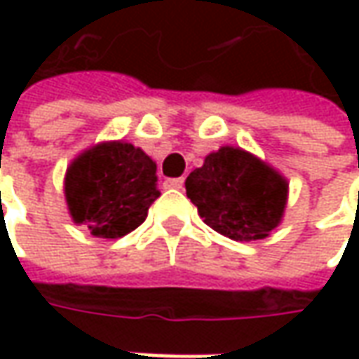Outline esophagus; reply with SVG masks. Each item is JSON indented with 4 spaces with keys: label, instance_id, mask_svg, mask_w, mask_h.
Wrapping results in <instances>:
<instances>
[{
    "label": "esophagus",
    "instance_id": "34e87169",
    "mask_svg": "<svg viewBox=\"0 0 359 359\" xmlns=\"http://www.w3.org/2000/svg\"><path fill=\"white\" fill-rule=\"evenodd\" d=\"M165 186L172 187V189H182V187H184V177H172V180H165Z\"/></svg>",
    "mask_w": 359,
    "mask_h": 359
}]
</instances>
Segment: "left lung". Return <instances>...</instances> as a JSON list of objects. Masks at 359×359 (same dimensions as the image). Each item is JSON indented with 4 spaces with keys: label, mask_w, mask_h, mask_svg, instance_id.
Returning a JSON list of instances; mask_svg holds the SVG:
<instances>
[{
    "label": "left lung",
    "mask_w": 359,
    "mask_h": 359,
    "mask_svg": "<svg viewBox=\"0 0 359 359\" xmlns=\"http://www.w3.org/2000/svg\"><path fill=\"white\" fill-rule=\"evenodd\" d=\"M287 180L254 154L224 145L187 175V198L203 222L236 241L268 238L282 224Z\"/></svg>",
    "instance_id": "left-lung-1"
}]
</instances>
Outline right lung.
Returning <instances> with one entry per match:
<instances>
[{
	"instance_id": "1",
	"label": "right lung",
	"mask_w": 359,
	"mask_h": 359,
	"mask_svg": "<svg viewBox=\"0 0 359 359\" xmlns=\"http://www.w3.org/2000/svg\"><path fill=\"white\" fill-rule=\"evenodd\" d=\"M156 161L128 142H102L83 149L63 180L67 210L91 236L118 240L142 226L159 198Z\"/></svg>"
}]
</instances>
